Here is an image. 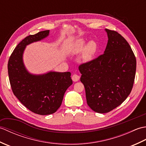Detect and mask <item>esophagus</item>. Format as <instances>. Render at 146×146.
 Segmentation results:
<instances>
[{
	"label": "esophagus",
	"instance_id": "1",
	"mask_svg": "<svg viewBox=\"0 0 146 146\" xmlns=\"http://www.w3.org/2000/svg\"><path fill=\"white\" fill-rule=\"evenodd\" d=\"M71 78H72V80L73 82H78L79 79H80V76L78 75H76V74H75V75H73L72 76Z\"/></svg>",
	"mask_w": 146,
	"mask_h": 146
}]
</instances>
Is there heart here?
Wrapping results in <instances>:
<instances>
[{
	"mask_svg": "<svg viewBox=\"0 0 146 146\" xmlns=\"http://www.w3.org/2000/svg\"><path fill=\"white\" fill-rule=\"evenodd\" d=\"M97 49V44L94 40H91L86 43L84 38H79L71 43L69 51L72 54H78L83 51L82 60L85 63H88L94 59Z\"/></svg>",
	"mask_w": 146,
	"mask_h": 146,
	"instance_id": "b5f03b06",
	"label": "heart"
}]
</instances>
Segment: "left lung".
Masks as SVG:
<instances>
[{"label": "left lung", "mask_w": 146, "mask_h": 146, "mask_svg": "<svg viewBox=\"0 0 146 146\" xmlns=\"http://www.w3.org/2000/svg\"><path fill=\"white\" fill-rule=\"evenodd\" d=\"M108 42L103 54L79 66L86 102L95 112L104 113L122 104L134 82L136 60L120 34L105 29Z\"/></svg>", "instance_id": "obj_1"}]
</instances>
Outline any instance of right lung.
<instances>
[{"instance_id": "obj_1", "label": "right lung", "mask_w": 146, "mask_h": 146, "mask_svg": "<svg viewBox=\"0 0 146 146\" xmlns=\"http://www.w3.org/2000/svg\"><path fill=\"white\" fill-rule=\"evenodd\" d=\"M49 31L29 35L18 44L8 62V74L14 95L33 112L46 115L57 111L65 92L72 85L70 72L50 71L41 75L29 73L24 65L26 46L47 38Z\"/></svg>"}]
</instances>
